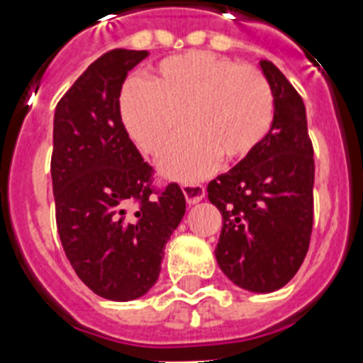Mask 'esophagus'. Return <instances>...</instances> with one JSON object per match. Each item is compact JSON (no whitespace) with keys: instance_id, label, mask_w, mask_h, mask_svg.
Instances as JSON below:
<instances>
[{"instance_id":"34e87169","label":"esophagus","mask_w":363,"mask_h":363,"mask_svg":"<svg viewBox=\"0 0 363 363\" xmlns=\"http://www.w3.org/2000/svg\"><path fill=\"white\" fill-rule=\"evenodd\" d=\"M182 194H184L190 205H196L205 197V186L197 184V182H186V184H182Z\"/></svg>"}]
</instances>
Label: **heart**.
I'll list each match as a JSON object with an SVG mask.
<instances>
[{
    "label": "heart",
    "instance_id": "1",
    "mask_svg": "<svg viewBox=\"0 0 363 363\" xmlns=\"http://www.w3.org/2000/svg\"><path fill=\"white\" fill-rule=\"evenodd\" d=\"M126 132L145 155L160 156L162 172L197 181L225 162L248 158L274 123V93L261 70L211 52L164 59L151 82H130L121 95Z\"/></svg>",
    "mask_w": 363,
    "mask_h": 363
}]
</instances>
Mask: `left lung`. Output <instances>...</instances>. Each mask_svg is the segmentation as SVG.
<instances>
[{"mask_svg":"<svg viewBox=\"0 0 363 363\" xmlns=\"http://www.w3.org/2000/svg\"><path fill=\"white\" fill-rule=\"evenodd\" d=\"M274 93V123L261 145L208 182L222 212L216 261L238 287L272 293L304 263L313 229V145L306 106L284 72L263 59Z\"/></svg>","mask_w":363,"mask_h":363,"instance_id":"1","label":"left lung"}]
</instances>
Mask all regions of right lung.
Here are the masks:
<instances>
[{
	"mask_svg": "<svg viewBox=\"0 0 363 363\" xmlns=\"http://www.w3.org/2000/svg\"><path fill=\"white\" fill-rule=\"evenodd\" d=\"M147 50H110L85 69L54 115L52 184L65 255L102 298H140L156 284L166 242L186 212L177 182L155 186L121 119L128 70Z\"/></svg>",
	"mask_w": 363,
	"mask_h": 363,
	"instance_id": "obj_1",
	"label": "right lung"
}]
</instances>
